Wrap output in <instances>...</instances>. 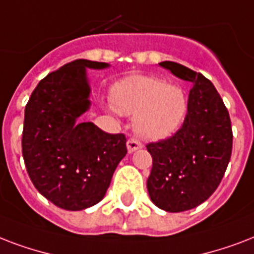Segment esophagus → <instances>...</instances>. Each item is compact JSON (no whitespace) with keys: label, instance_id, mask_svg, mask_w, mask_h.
<instances>
[{"label":"esophagus","instance_id":"esophagus-1","mask_svg":"<svg viewBox=\"0 0 254 254\" xmlns=\"http://www.w3.org/2000/svg\"><path fill=\"white\" fill-rule=\"evenodd\" d=\"M143 147L140 141L135 139V137H129L128 140H127V149H128V152H133V151H136V149H140Z\"/></svg>","mask_w":254,"mask_h":254}]
</instances>
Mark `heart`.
I'll use <instances>...</instances> for the list:
<instances>
[{"mask_svg": "<svg viewBox=\"0 0 254 254\" xmlns=\"http://www.w3.org/2000/svg\"><path fill=\"white\" fill-rule=\"evenodd\" d=\"M111 105L118 113L133 115V128L140 136L159 140L178 131L188 100L176 84L156 76L129 75L113 86Z\"/></svg>", "mask_w": 254, "mask_h": 254, "instance_id": "b5f03b06", "label": "heart"}]
</instances>
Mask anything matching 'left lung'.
Returning a JSON list of instances; mask_svg holds the SVG:
<instances>
[{"label":"left lung","mask_w":254,"mask_h":254,"mask_svg":"<svg viewBox=\"0 0 254 254\" xmlns=\"http://www.w3.org/2000/svg\"><path fill=\"white\" fill-rule=\"evenodd\" d=\"M192 83L184 123L171 137L148 143L152 170L147 190L156 207L184 212L204 202L219 187L232 155L231 118L205 76L176 62L159 64Z\"/></svg>","instance_id":"obj_1"}]
</instances>
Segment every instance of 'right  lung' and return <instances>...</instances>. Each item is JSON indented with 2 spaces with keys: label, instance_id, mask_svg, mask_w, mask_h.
I'll list each match as a JSON object with an SVG mask.
<instances>
[{
  "label": "right lung",
  "instance_id": "obj_1",
  "mask_svg": "<svg viewBox=\"0 0 254 254\" xmlns=\"http://www.w3.org/2000/svg\"><path fill=\"white\" fill-rule=\"evenodd\" d=\"M109 64L76 60L50 72L25 107L22 155L42 196L66 211H82L105 197L114 171L127 154L123 133H107L78 118L90 109L86 68Z\"/></svg>",
  "mask_w": 254,
  "mask_h": 254
}]
</instances>
